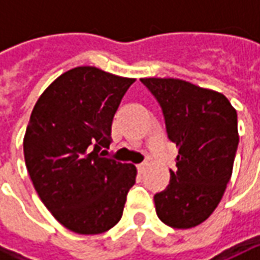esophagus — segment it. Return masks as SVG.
<instances>
[{
  "label": "esophagus",
  "mask_w": 260,
  "mask_h": 260,
  "mask_svg": "<svg viewBox=\"0 0 260 260\" xmlns=\"http://www.w3.org/2000/svg\"><path fill=\"white\" fill-rule=\"evenodd\" d=\"M147 165H149V164H147L146 160L145 162H142V164H139V165H137V171H139V172H145Z\"/></svg>",
  "instance_id": "1"
}]
</instances>
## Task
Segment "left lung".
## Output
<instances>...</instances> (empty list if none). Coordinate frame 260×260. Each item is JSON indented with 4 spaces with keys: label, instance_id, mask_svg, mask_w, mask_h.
Segmentation results:
<instances>
[{
    "label": "left lung",
    "instance_id": "obj_1",
    "mask_svg": "<svg viewBox=\"0 0 260 260\" xmlns=\"http://www.w3.org/2000/svg\"><path fill=\"white\" fill-rule=\"evenodd\" d=\"M162 108L176 171L155 194L157 217L174 229L205 221L221 201L239 145L237 113L224 95L174 78H143Z\"/></svg>",
    "mask_w": 260,
    "mask_h": 260
}]
</instances>
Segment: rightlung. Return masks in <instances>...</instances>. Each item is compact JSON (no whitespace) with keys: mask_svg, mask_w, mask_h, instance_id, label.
Listing matches in <instances>:
<instances>
[{"mask_svg":"<svg viewBox=\"0 0 260 260\" xmlns=\"http://www.w3.org/2000/svg\"><path fill=\"white\" fill-rule=\"evenodd\" d=\"M135 82L94 66L59 76L37 100L24 136L36 191L56 220L78 235L114 227L136 182V166L104 157L115 111Z\"/></svg>","mask_w":260,"mask_h":260,"instance_id":"1","label":"right lung"}]
</instances>
